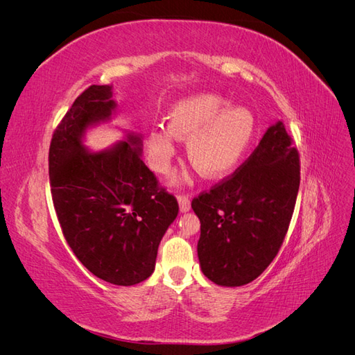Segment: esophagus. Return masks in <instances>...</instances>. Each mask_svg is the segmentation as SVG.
<instances>
[{
  "instance_id": "34e87169",
  "label": "esophagus",
  "mask_w": 355,
  "mask_h": 355,
  "mask_svg": "<svg viewBox=\"0 0 355 355\" xmlns=\"http://www.w3.org/2000/svg\"><path fill=\"white\" fill-rule=\"evenodd\" d=\"M178 202H179V209L182 213H187L191 210V201L188 196H178Z\"/></svg>"
}]
</instances>
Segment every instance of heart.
I'll use <instances>...</instances> for the list:
<instances>
[{"mask_svg": "<svg viewBox=\"0 0 355 355\" xmlns=\"http://www.w3.org/2000/svg\"><path fill=\"white\" fill-rule=\"evenodd\" d=\"M256 118L244 106L214 93H198L178 101L167 124H155L145 139L148 164L164 175L176 155V142H187V155L206 179H222L240 166L250 148Z\"/></svg>", "mask_w": 355, "mask_h": 355, "instance_id": "heart-1", "label": "heart"}]
</instances>
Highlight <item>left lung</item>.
I'll return each instance as SVG.
<instances>
[{
  "label": "left lung",
  "instance_id": "1",
  "mask_svg": "<svg viewBox=\"0 0 355 355\" xmlns=\"http://www.w3.org/2000/svg\"><path fill=\"white\" fill-rule=\"evenodd\" d=\"M299 155L282 120L239 171L192 201L202 274L223 287L253 282L283 244L299 191Z\"/></svg>",
  "mask_w": 355,
  "mask_h": 355
}]
</instances>
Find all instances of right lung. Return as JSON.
I'll return each mask as SVG.
<instances>
[{
  "mask_svg": "<svg viewBox=\"0 0 355 355\" xmlns=\"http://www.w3.org/2000/svg\"><path fill=\"white\" fill-rule=\"evenodd\" d=\"M112 85H92L75 99L51 139L49 173L63 235L87 270L115 286H135L155 270L161 239L178 216L173 196L159 189L142 161V135L93 151L92 128L111 123Z\"/></svg>",
  "mask_w": 355,
  "mask_h": 355,
  "instance_id": "right-lung-1",
  "label": "right lung"
}]
</instances>
